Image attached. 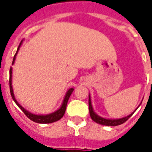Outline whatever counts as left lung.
Wrapping results in <instances>:
<instances>
[{
    "label": "left lung",
    "instance_id": "8db88e82",
    "mask_svg": "<svg viewBox=\"0 0 152 152\" xmlns=\"http://www.w3.org/2000/svg\"><path fill=\"white\" fill-rule=\"evenodd\" d=\"M137 109V108H136ZM135 109V111H136ZM89 110H90V115H91V119L93 120L94 122H96L99 124H102V125H106V126H118L120 124H123L124 123H125L127 120L129 119L130 117H131L133 113H132L131 114H129V116L124 117V118H118V119H107V118H102L100 116H98L93 110L92 107V105H91V96L89 95Z\"/></svg>",
    "mask_w": 152,
    "mask_h": 152
}]
</instances>
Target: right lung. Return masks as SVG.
<instances>
[{
	"mask_svg": "<svg viewBox=\"0 0 152 152\" xmlns=\"http://www.w3.org/2000/svg\"><path fill=\"white\" fill-rule=\"evenodd\" d=\"M21 45H22V41H21L20 45H18V48L17 52H16L14 57H13L12 64L14 63L15 59H16V56H17V54H18V50H19V47H20ZM12 68L11 67V68H10V79H9V85H10V92H11V96H12V99H13V101L15 102V103L18 105V107L20 108L21 110L23 112V113L25 114L29 119L32 120V121H34V122H35V123H38V124H51V123H54V122H56V121H58L59 119H61V118L63 117L64 113H65V111H66V107H67V102H68V99H69V97H70L71 94L73 93V88L69 89V90L67 91L66 96H65V97H64V100H63V102H62V104H61V107L59 108L58 110H56V112L52 113L46 114V115H36V114L31 113H29L28 111H27L26 109H24V108L20 104L18 103V102H17V100L15 99L14 94H13V90H12Z\"/></svg>",
	"mask_w": 152,
	"mask_h": 152,
	"instance_id": "add662e5",
	"label": "right lung"
}]
</instances>
